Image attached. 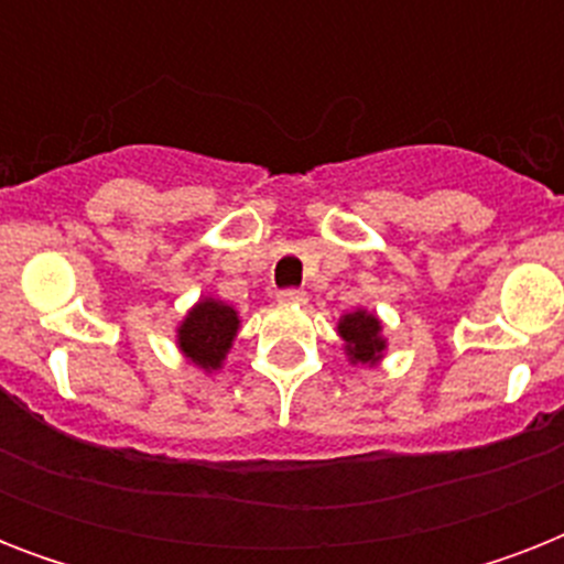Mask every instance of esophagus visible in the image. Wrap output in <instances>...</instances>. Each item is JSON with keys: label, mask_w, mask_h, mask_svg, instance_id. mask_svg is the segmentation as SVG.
<instances>
[{"label": "esophagus", "mask_w": 564, "mask_h": 564, "mask_svg": "<svg viewBox=\"0 0 564 564\" xmlns=\"http://www.w3.org/2000/svg\"><path fill=\"white\" fill-rule=\"evenodd\" d=\"M278 301H281V304H304V301H307V292L281 290L278 292Z\"/></svg>", "instance_id": "1"}]
</instances>
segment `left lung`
I'll return each instance as SVG.
<instances>
[{
    "mask_svg": "<svg viewBox=\"0 0 564 564\" xmlns=\"http://www.w3.org/2000/svg\"><path fill=\"white\" fill-rule=\"evenodd\" d=\"M380 322L377 316L366 313V310H357V313H348L339 322V336L345 339V351L351 357V362H362V366H375L380 357H383V336H380Z\"/></svg>",
    "mask_w": 564,
    "mask_h": 564,
    "instance_id": "1",
    "label": "left lung"
}]
</instances>
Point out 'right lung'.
Instances as JSON below:
<instances>
[{
  "label": "right lung",
  "mask_w": 564,
  "mask_h": 564,
  "mask_svg": "<svg viewBox=\"0 0 564 564\" xmlns=\"http://www.w3.org/2000/svg\"><path fill=\"white\" fill-rule=\"evenodd\" d=\"M239 330L237 310L216 299L198 301L178 327V345L184 357L202 369H219L230 343Z\"/></svg>",
  "instance_id": "right-lung-1"
}]
</instances>
